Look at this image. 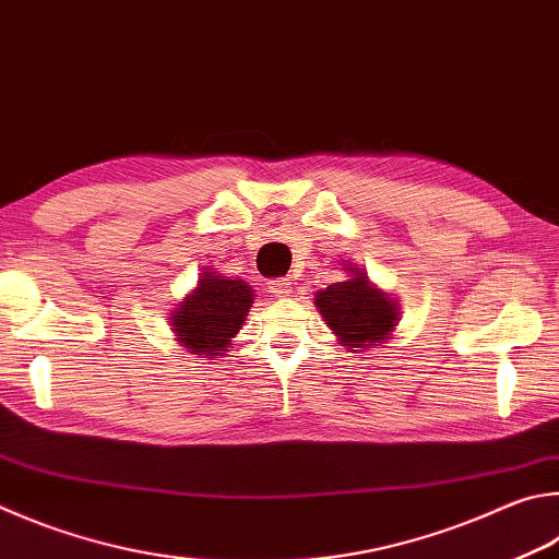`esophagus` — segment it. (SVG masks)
<instances>
[{
	"mask_svg": "<svg viewBox=\"0 0 559 559\" xmlns=\"http://www.w3.org/2000/svg\"><path fill=\"white\" fill-rule=\"evenodd\" d=\"M269 290H271L276 298H288L290 293H293V283H290V278H273V281L269 283Z\"/></svg>",
	"mask_w": 559,
	"mask_h": 559,
	"instance_id": "34e87169",
	"label": "esophagus"
}]
</instances>
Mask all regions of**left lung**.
I'll return each instance as SVG.
<instances>
[{
  "instance_id": "1",
  "label": "left lung",
  "mask_w": 559,
  "mask_h": 559,
  "mask_svg": "<svg viewBox=\"0 0 559 559\" xmlns=\"http://www.w3.org/2000/svg\"><path fill=\"white\" fill-rule=\"evenodd\" d=\"M314 302H318L324 322L330 324L334 334L349 347H357L354 352H359L364 344L371 347V342L385 340V334L399 320L395 302L369 286L364 273L349 281L332 283L330 288L314 296Z\"/></svg>"
}]
</instances>
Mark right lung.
I'll return each instance as SVG.
<instances>
[{"mask_svg":"<svg viewBox=\"0 0 559 559\" xmlns=\"http://www.w3.org/2000/svg\"><path fill=\"white\" fill-rule=\"evenodd\" d=\"M253 302L245 281H231L217 273H205L198 288L180 302L174 314L178 340L195 354H219L241 330Z\"/></svg>","mask_w":559,"mask_h":559,"instance_id":"add662e5","label":"right lung"}]
</instances>
